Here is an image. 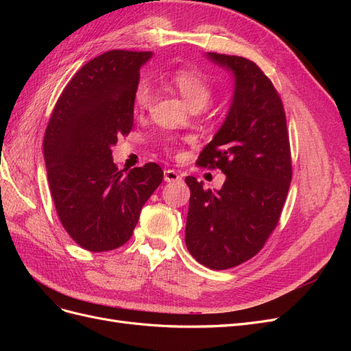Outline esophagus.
Listing matches in <instances>:
<instances>
[{
  "mask_svg": "<svg viewBox=\"0 0 351 351\" xmlns=\"http://www.w3.org/2000/svg\"><path fill=\"white\" fill-rule=\"evenodd\" d=\"M164 180L167 183H174V182H182V176H180L174 169H165L164 171Z\"/></svg>",
  "mask_w": 351,
  "mask_h": 351,
  "instance_id": "esophagus-1",
  "label": "esophagus"
}]
</instances>
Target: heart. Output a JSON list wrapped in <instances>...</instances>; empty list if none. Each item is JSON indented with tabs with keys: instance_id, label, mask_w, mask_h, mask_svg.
Segmentation results:
<instances>
[{
	"instance_id": "1",
	"label": "heart",
	"mask_w": 351,
	"mask_h": 351,
	"mask_svg": "<svg viewBox=\"0 0 351 351\" xmlns=\"http://www.w3.org/2000/svg\"><path fill=\"white\" fill-rule=\"evenodd\" d=\"M171 86L182 95L183 99L192 110H200L212 98V88L204 74L195 69L180 67L174 70L169 76ZM152 90L149 84L142 82L136 86L133 92V104L137 111H145L151 105Z\"/></svg>"
}]
</instances>
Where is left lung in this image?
<instances>
[{
	"label": "left lung",
	"mask_w": 351,
	"mask_h": 351,
	"mask_svg": "<svg viewBox=\"0 0 351 351\" xmlns=\"http://www.w3.org/2000/svg\"><path fill=\"white\" fill-rule=\"evenodd\" d=\"M206 57L234 74V95L196 164L219 168L226 182L212 192L186 177V246L199 263L221 271L263 247L280 221L293 171L285 112L272 82L247 58L217 52Z\"/></svg>",
	"instance_id": "1"
}]
</instances>
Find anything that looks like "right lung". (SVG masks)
I'll return each mask as SVG.
<instances>
[{
  "instance_id": "right-lung-1",
  "label": "right lung",
  "mask_w": 351,
  "mask_h": 351,
  "mask_svg": "<svg viewBox=\"0 0 351 351\" xmlns=\"http://www.w3.org/2000/svg\"><path fill=\"white\" fill-rule=\"evenodd\" d=\"M152 52L112 49L86 62L60 95L44 137V158L58 218L80 247L107 252L133 234L164 173L155 162L129 173L112 161L133 127V92Z\"/></svg>"
}]
</instances>
